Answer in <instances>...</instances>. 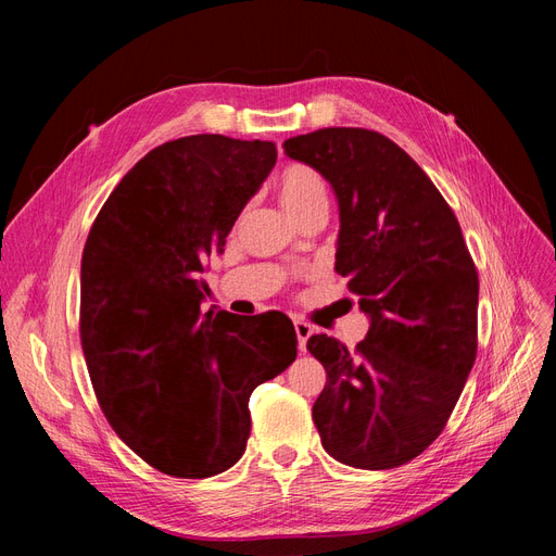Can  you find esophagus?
Listing matches in <instances>:
<instances>
[{
  "label": "esophagus",
  "instance_id": "1",
  "mask_svg": "<svg viewBox=\"0 0 556 556\" xmlns=\"http://www.w3.org/2000/svg\"><path fill=\"white\" fill-rule=\"evenodd\" d=\"M294 331H296L299 350L304 352V350H306V343H308V339H311V336L315 333V329H313L308 323H304V319H294Z\"/></svg>",
  "mask_w": 556,
  "mask_h": 556
}]
</instances>
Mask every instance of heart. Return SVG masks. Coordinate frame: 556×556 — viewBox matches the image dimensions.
Instances as JSON below:
<instances>
[{"mask_svg":"<svg viewBox=\"0 0 556 556\" xmlns=\"http://www.w3.org/2000/svg\"><path fill=\"white\" fill-rule=\"evenodd\" d=\"M276 194L280 206L288 211L294 223L304 217L325 211L329 206V190L325 178L308 164H288L276 176Z\"/></svg>","mask_w":556,"mask_h":556,"instance_id":"obj_1","label":"heart"}]
</instances>
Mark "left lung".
Masks as SVG:
<instances>
[{
  "label": "left lung",
  "instance_id": "8db88e82",
  "mask_svg": "<svg viewBox=\"0 0 556 556\" xmlns=\"http://www.w3.org/2000/svg\"><path fill=\"white\" fill-rule=\"evenodd\" d=\"M339 199L336 271L371 319L355 350L306 348L327 384L313 422L336 462L382 470L443 431L478 352V271L462 227L417 162L371 129L327 127L282 143Z\"/></svg>",
  "mask_w": 556,
  "mask_h": 556
}]
</instances>
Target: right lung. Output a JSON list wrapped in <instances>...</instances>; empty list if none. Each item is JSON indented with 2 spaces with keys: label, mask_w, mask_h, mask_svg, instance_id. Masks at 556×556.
Listing matches in <instances>:
<instances>
[{
  "label": "right lung",
  "mask_w": 556,
  "mask_h": 556,
  "mask_svg": "<svg viewBox=\"0 0 556 556\" xmlns=\"http://www.w3.org/2000/svg\"><path fill=\"white\" fill-rule=\"evenodd\" d=\"M276 157L271 141L223 134L162 143L117 182L83 248L80 343L97 401L166 476L237 464L252 390L296 357L288 315H201L206 262Z\"/></svg>",
  "instance_id": "obj_1"
}]
</instances>
